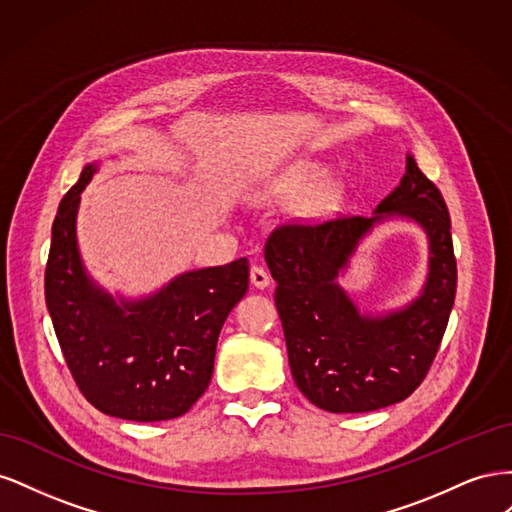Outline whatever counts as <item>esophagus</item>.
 Returning <instances> with one entry per match:
<instances>
[{
  "label": "esophagus",
  "instance_id": "esophagus-1",
  "mask_svg": "<svg viewBox=\"0 0 512 512\" xmlns=\"http://www.w3.org/2000/svg\"><path fill=\"white\" fill-rule=\"evenodd\" d=\"M250 280H252V284L256 286V288H267L269 284H271V277H269V273L262 269V267H258V265H254L252 269H250Z\"/></svg>",
  "mask_w": 512,
  "mask_h": 512
}]
</instances>
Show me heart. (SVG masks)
<instances>
[{"instance_id":"obj_1","label":"heart","mask_w":512,"mask_h":512,"mask_svg":"<svg viewBox=\"0 0 512 512\" xmlns=\"http://www.w3.org/2000/svg\"><path fill=\"white\" fill-rule=\"evenodd\" d=\"M324 173H327V168H324V164H320V162H314V160L294 162L271 181L269 192L277 194V196H290V194L303 192L307 188H312V185H316L324 177ZM339 196H342L339 185L335 181H327L314 194L309 207H312V211H316V213H327L337 205Z\"/></svg>"}]
</instances>
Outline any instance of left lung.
<instances>
[{
    "label": "left lung",
    "mask_w": 512,
    "mask_h": 512,
    "mask_svg": "<svg viewBox=\"0 0 512 512\" xmlns=\"http://www.w3.org/2000/svg\"><path fill=\"white\" fill-rule=\"evenodd\" d=\"M391 217L414 219L426 230L428 282L397 313L361 315L336 275L366 232ZM265 260L277 282L292 378L314 406L335 414L371 412L404 401L425 380L455 303L457 262L444 198L412 156L371 218L282 224L267 239Z\"/></svg>",
    "instance_id": "1"
}]
</instances>
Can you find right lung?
Wrapping results in <instances>:
<instances>
[{"instance_id": "right-lung-1", "label": "right lung", "mask_w": 512, "mask_h": 512, "mask_svg": "<svg viewBox=\"0 0 512 512\" xmlns=\"http://www.w3.org/2000/svg\"><path fill=\"white\" fill-rule=\"evenodd\" d=\"M61 198L44 273L46 307L70 374L91 406L136 423L170 421L207 391L222 324L250 282L247 258L177 275L151 297L113 299L87 275L76 245L81 192Z\"/></svg>"}]
</instances>
